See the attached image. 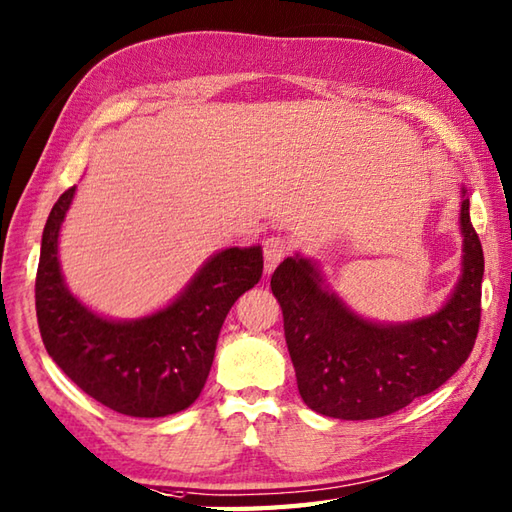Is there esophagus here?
I'll return each instance as SVG.
<instances>
[{
	"instance_id": "esophagus-1",
	"label": "esophagus",
	"mask_w": 512,
	"mask_h": 512,
	"mask_svg": "<svg viewBox=\"0 0 512 512\" xmlns=\"http://www.w3.org/2000/svg\"><path fill=\"white\" fill-rule=\"evenodd\" d=\"M289 254V243L287 238L282 236H271L263 245V256H265V274H271L276 269L282 258Z\"/></svg>"
}]
</instances>
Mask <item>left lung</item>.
<instances>
[{
    "label": "left lung",
    "mask_w": 512,
    "mask_h": 512,
    "mask_svg": "<svg viewBox=\"0 0 512 512\" xmlns=\"http://www.w3.org/2000/svg\"><path fill=\"white\" fill-rule=\"evenodd\" d=\"M462 269L447 302L410 322H372L326 285L302 254L282 260L271 291L285 317V339L302 401L313 412L370 420L403 410L458 372L478 337L484 254L460 188Z\"/></svg>",
    "instance_id": "8db88e82"
}]
</instances>
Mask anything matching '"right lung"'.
Wrapping results in <instances>:
<instances>
[{"instance_id":"1","label":"right lung","mask_w":512,"mask_h":512,"mask_svg":"<svg viewBox=\"0 0 512 512\" xmlns=\"http://www.w3.org/2000/svg\"><path fill=\"white\" fill-rule=\"evenodd\" d=\"M76 195L65 190L43 227L37 320L45 350L78 388L109 410L160 418L199 399L232 304L263 276V247H225L188 285L135 320H113L83 304L61 271L59 236Z\"/></svg>"}]
</instances>
